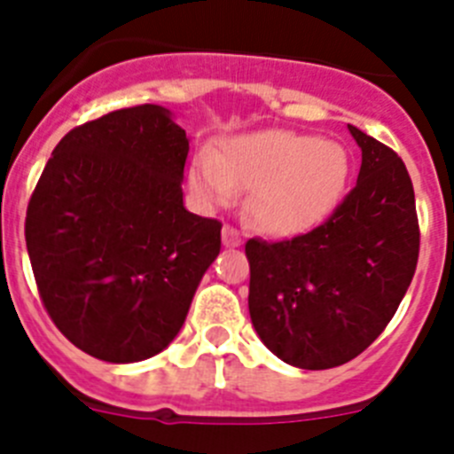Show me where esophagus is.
Here are the masks:
<instances>
[{
    "mask_svg": "<svg viewBox=\"0 0 454 454\" xmlns=\"http://www.w3.org/2000/svg\"><path fill=\"white\" fill-rule=\"evenodd\" d=\"M223 243L227 247H236V246H240V243H243V239H240V234L234 230V227L224 224V227H223Z\"/></svg>",
    "mask_w": 454,
    "mask_h": 454,
    "instance_id": "1",
    "label": "esophagus"
}]
</instances>
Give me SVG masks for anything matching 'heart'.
<instances>
[{
    "label": "heart",
    "mask_w": 454,
    "mask_h": 454,
    "mask_svg": "<svg viewBox=\"0 0 454 454\" xmlns=\"http://www.w3.org/2000/svg\"><path fill=\"white\" fill-rule=\"evenodd\" d=\"M350 161L339 143L286 129L227 136L191 168L202 202L224 204L247 191L246 208L259 230L293 236L330 214L348 182Z\"/></svg>",
    "instance_id": "1"
}]
</instances>
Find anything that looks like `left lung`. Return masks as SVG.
Returning a JSON list of instances; mask_svg holds the SVG:
<instances>
[{"instance_id":"1","label":"left lung","mask_w":454,"mask_h":454,"mask_svg":"<svg viewBox=\"0 0 454 454\" xmlns=\"http://www.w3.org/2000/svg\"><path fill=\"white\" fill-rule=\"evenodd\" d=\"M362 147L355 188L316 230L250 239V318L282 362L325 371L362 355L403 302L420 231L414 186L391 147L348 124Z\"/></svg>"}]
</instances>
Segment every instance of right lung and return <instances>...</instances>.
I'll list each match as a JSON object with an SVG mask.
<instances>
[{"label":"right lung","instance_id":"1","mask_svg":"<svg viewBox=\"0 0 454 454\" xmlns=\"http://www.w3.org/2000/svg\"><path fill=\"white\" fill-rule=\"evenodd\" d=\"M186 131L156 104L74 127L27 208V252L47 314L111 364L159 355L179 334L220 252L223 224L184 207Z\"/></svg>","mask_w":454,"mask_h":454}]
</instances>
